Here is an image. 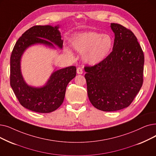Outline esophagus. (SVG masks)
Segmentation results:
<instances>
[{"label":"esophagus","mask_w":156,"mask_h":156,"mask_svg":"<svg viewBox=\"0 0 156 156\" xmlns=\"http://www.w3.org/2000/svg\"><path fill=\"white\" fill-rule=\"evenodd\" d=\"M76 72H77V74H83V69L81 68V67H78Z\"/></svg>","instance_id":"1"}]
</instances>
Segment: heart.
Returning <instances> with one entry per match:
<instances>
[{
    "label": "heart",
    "mask_w": 156,
    "mask_h": 156,
    "mask_svg": "<svg viewBox=\"0 0 156 156\" xmlns=\"http://www.w3.org/2000/svg\"><path fill=\"white\" fill-rule=\"evenodd\" d=\"M73 48L82 53L84 61L90 65H96L101 62L109 55L113 41L109 34L96 32H87L79 34L71 40ZM71 54L69 50H66Z\"/></svg>",
    "instance_id": "b5f03b06"
}]
</instances>
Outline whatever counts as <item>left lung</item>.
Instances as JSON below:
<instances>
[{
	"mask_svg": "<svg viewBox=\"0 0 156 156\" xmlns=\"http://www.w3.org/2000/svg\"><path fill=\"white\" fill-rule=\"evenodd\" d=\"M115 34L113 50L103 61L85 67L88 97L104 112L129 106L143 84L144 55L137 38L122 25L111 23Z\"/></svg>",
	"mask_w": 156,
	"mask_h": 156,
	"instance_id": "left-lung-1",
	"label": "left lung"
}]
</instances>
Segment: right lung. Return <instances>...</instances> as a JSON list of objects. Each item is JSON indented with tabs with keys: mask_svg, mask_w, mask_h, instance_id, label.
<instances>
[{
	"mask_svg": "<svg viewBox=\"0 0 156 156\" xmlns=\"http://www.w3.org/2000/svg\"><path fill=\"white\" fill-rule=\"evenodd\" d=\"M59 25H36L25 32L16 43L10 59V85L20 103L37 113H50L63 103L67 84L76 74L75 66L53 71L46 83L39 87L28 85L21 71L23 54L29 47L43 44L55 49L62 48L63 40Z\"/></svg>",
	"mask_w": 156,
	"mask_h": 156,
	"instance_id": "obj_1",
	"label": "right lung"
}]
</instances>
